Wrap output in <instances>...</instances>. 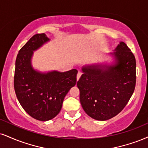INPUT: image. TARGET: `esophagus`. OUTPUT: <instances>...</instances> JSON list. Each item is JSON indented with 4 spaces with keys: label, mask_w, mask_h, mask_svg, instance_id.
<instances>
[{
    "label": "esophagus",
    "mask_w": 148,
    "mask_h": 148,
    "mask_svg": "<svg viewBox=\"0 0 148 148\" xmlns=\"http://www.w3.org/2000/svg\"><path fill=\"white\" fill-rule=\"evenodd\" d=\"M81 74L82 73L81 72H78V74H77V77H76V79H77V81H79V79H80V77L81 76Z\"/></svg>",
    "instance_id": "1"
}]
</instances>
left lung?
<instances>
[{"instance_id": "obj_1", "label": "left lung", "mask_w": 148, "mask_h": 148, "mask_svg": "<svg viewBox=\"0 0 148 148\" xmlns=\"http://www.w3.org/2000/svg\"><path fill=\"white\" fill-rule=\"evenodd\" d=\"M112 55V65H91L83 67L77 82L80 101L92 119L106 121L123 110L136 85V59L125 42H121Z\"/></svg>"}]
</instances>
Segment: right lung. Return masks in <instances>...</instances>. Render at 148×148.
Segmentation results:
<instances>
[{
  "label": "right lung",
  "mask_w": 148,
  "mask_h": 148,
  "mask_svg": "<svg viewBox=\"0 0 148 148\" xmlns=\"http://www.w3.org/2000/svg\"><path fill=\"white\" fill-rule=\"evenodd\" d=\"M45 34L34 35L19 50L16 59L14 85L25 111L36 120L46 121L60 112L67 92L76 83L77 69L41 73L32 66L33 51L49 41Z\"/></svg>",
  "instance_id": "add662e5"
}]
</instances>
